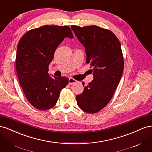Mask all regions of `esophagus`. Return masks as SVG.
Here are the masks:
<instances>
[{
  "label": "esophagus",
  "mask_w": 152,
  "mask_h": 152,
  "mask_svg": "<svg viewBox=\"0 0 152 152\" xmlns=\"http://www.w3.org/2000/svg\"><path fill=\"white\" fill-rule=\"evenodd\" d=\"M68 82H69V84H72L76 83V82H77V80H75V79H73V78H70V79H69Z\"/></svg>",
  "instance_id": "1"
}]
</instances>
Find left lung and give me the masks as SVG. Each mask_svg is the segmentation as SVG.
Listing matches in <instances>:
<instances>
[{
	"instance_id": "obj_1",
	"label": "left lung",
	"mask_w": 152,
	"mask_h": 152,
	"mask_svg": "<svg viewBox=\"0 0 152 152\" xmlns=\"http://www.w3.org/2000/svg\"><path fill=\"white\" fill-rule=\"evenodd\" d=\"M85 48L86 63L93 66L94 79L76 96L77 103L89 113L99 112L107 105L120 82L124 70L121 43L108 30L92 25L71 26Z\"/></svg>"
}]
</instances>
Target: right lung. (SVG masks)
I'll return each mask as SVG.
<instances>
[{
	"mask_svg": "<svg viewBox=\"0 0 152 152\" xmlns=\"http://www.w3.org/2000/svg\"><path fill=\"white\" fill-rule=\"evenodd\" d=\"M65 38H73L70 27L45 25L27 31L18 44V79L27 99L39 110L53 107L60 91L68 84V78L48 73L55 50Z\"/></svg>",
	"mask_w": 152,
	"mask_h": 152,
	"instance_id": "obj_1",
	"label": "right lung"
}]
</instances>
